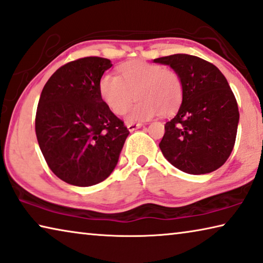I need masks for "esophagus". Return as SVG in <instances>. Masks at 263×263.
Masks as SVG:
<instances>
[{"mask_svg": "<svg viewBox=\"0 0 263 263\" xmlns=\"http://www.w3.org/2000/svg\"><path fill=\"white\" fill-rule=\"evenodd\" d=\"M127 125V128H128V131H135V130H137V128H139V127H141V124L140 123H127L126 124Z\"/></svg>", "mask_w": 263, "mask_h": 263, "instance_id": "34e87169", "label": "esophagus"}]
</instances>
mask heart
<instances>
[{
	"label": "heart",
	"mask_w": 263,
	"mask_h": 263,
	"mask_svg": "<svg viewBox=\"0 0 263 263\" xmlns=\"http://www.w3.org/2000/svg\"><path fill=\"white\" fill-rule=\"evenodd\" d=\"M120 77L105 73L98 90L103 102L116 115H124L136 98L130 120H145L159 114L176 112L184 98V83L176 70L143 61L126 62L119 66Z\"/></svg>",
	"instance_id": "heart-1"
}]
</instances>
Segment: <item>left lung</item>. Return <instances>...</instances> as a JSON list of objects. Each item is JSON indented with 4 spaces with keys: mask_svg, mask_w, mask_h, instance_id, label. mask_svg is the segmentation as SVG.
I'll return each mask as SVG.
<instances>
[{
    "mask_svg": "<svg viewBox=\"0 0 263 263\" xmlns=\"http://www.w3.org/2000/svg\"><path fill=\"white\" fill-rule=\"evenodd\" d=\"M180 74L184 98L165 124L159 143L174 167L190 174L211 173L226 162L235 144L239 109L226 77L197 56L177 53L154 60Z\"/></svg>",
    "mask_w": 263,
    "mask_h": 263,
    "instance_id": "left-lung-1",
    "label": "left lung"
}]
</instances>
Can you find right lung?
Here are the masks:
<instances>
[{
	"label": "right lung",
	"mask_w": 263,
	"mask_h": 263,
	"mask_svg": "<svg viewBox=\"0 0 263 263\" xmlns=\"http://www.w3.org/2000/svg\"><path fill=\"white\" fill-rule=\"evenodd\" d=\"M107 58L90 56L57 69L42 90L35 118L49 168L73 186H92L110 176L130 131L99 95Z\"/></svg>",
	"instance_id": "add662e5"
}]
</instances>
